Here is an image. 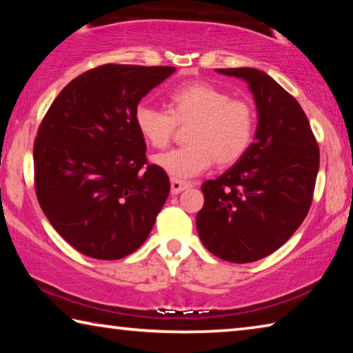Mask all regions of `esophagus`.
Instances as JSON below:
<instances>
[{
    "label": "esophagus",
    "mask_w": 353,
    "mask_h": 353,
    "mask_svg": "<svg viewBox=\"0 0 353 353\" xmlns=\"http://www.w3.org/2000/svg\"><path fill=\"white\" fill-rule=\"evenodd\" d=\"M191 187L190 182H183V181H179V179H171V193L172 194H179L181 191H183L185 188Z\"/></svg>",
    "instance_id": "1"
}]
</instances>
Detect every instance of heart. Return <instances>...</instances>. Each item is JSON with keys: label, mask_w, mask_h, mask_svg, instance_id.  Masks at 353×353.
<instances>
[{"label": "heart", "mask_w": 353, "mask_h": 353, "mask_svg": "<svg viewBox=\"0 0 353 353\" xmlns=\"http://www.w3.org/2000/svg\"><path fill=\"white\" fill-rule=\"evenodd\" d=\"M190 123L185 135L188 146L154 157L157 168L179 181L199 176L213 162L219 166L236 163L252 143L255 110L246 99L230 98L229 92L202 81L172 90L168 112L148 103L134 110L135 129L155 149L168 146L177 126Z\"/></svg>", "instance_id": "heart-1"}]
</instances>
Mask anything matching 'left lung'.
I'll return each instance as SVG.
<instances>
[{"label": "left lung", "mask_w": 353, "mask_h": 353, "mask_svg": "<svg viewBox=\"0 0 353 353\" xmlns=\"http://www.w3.org/2000/svg\"><path fill=\"white\" fill-rule=\"evenodd\" d=\"M249 83L259 112L254 143L214 181L202 183L196 227L213 255L232 263L265 259L305 219L319 170V146L301 104L255 68H218Z\"/></svg>", "instance_id": "left-lung-1"}]
</instances>
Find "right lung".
Listing matches in <instances>:
<instances>
[{
    "instance_id": "obj_1",
    "label": "right lung",
    "mask_w": 353,
    "mask_h": 353,
    "mask_svg": "<svg viewBox=\"0 0 353 353\" xmlns=\"http://www.w3.org/2000/svg\"><path fill=\"white\" fill-rule=\"evenodd\" d=\"M174 71L101 65L71 81L48 109L34 141L35 194L81 254L118 260L151 234L171 185L165 171L148 165L134 110Z\"/></svg>"
}]
</instances>
